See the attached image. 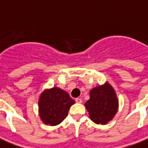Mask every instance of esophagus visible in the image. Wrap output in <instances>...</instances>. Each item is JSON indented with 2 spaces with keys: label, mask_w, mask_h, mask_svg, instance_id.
Masks as SVG:
<instances>
[{
  "label": "esophagus",
  "mask_w": 148,
  "mask_h": 148,
  "mask_svg": "<svg viewBox=\"0 0 148 148\" xmlns=\"http://www.w3.org/2000/svg\"><path fill=\"white\" fill-rule=\"evenodd\" d=\"M75 101H76V103H82V99H81V98H76V99H75Z\"/></svg>",
  "instance_id": "obj_1"
}]
</instances>
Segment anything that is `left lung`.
Instances as JSON below:
<instances>
[{"instance_id":"8db88e82","label":"left lung","mask_w":148,"mask_h":148,"mask_svg":"<svg viewBox=\"0 0 148 148\" xmlns=\"http://www.w3.org/2000/svg\"><path fill=\"white\" fill-rule=\"evenodd\" d=\"M85 103L89 118L96 124L106 125L114 119L119 109V99L108 82L92 88Z\"/></svg>"}]
</instances>
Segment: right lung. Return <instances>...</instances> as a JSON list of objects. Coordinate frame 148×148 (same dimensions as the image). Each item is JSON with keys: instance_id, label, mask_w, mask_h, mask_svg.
Wrapping results in <instances>:
<instances>
[{"instance_id": "1", "label": "right lung", "mask_w": 148, "mask_h": 148, "mask_svg": "<svg viewBox=\"0 0 148 148\" xmlns=\"http://www.w3.org/2000/svg\"><path fill=\"white\" fill-rule=\"evenodd\" d=\"M75 101L66 91L58 87L47 88L38 99V112L43 123L57 125L66 119L68 111Z\"/></svg>"}]
</instances>
